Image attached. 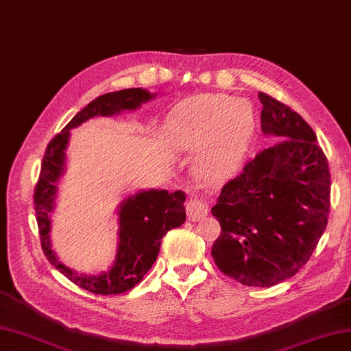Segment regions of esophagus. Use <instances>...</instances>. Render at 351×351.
Returning a JSON list of instances; mask_svg holds the SVG:
<instances>
[{
  "label": "esophagus",
  "mask_w": 351,
  "mask_h": 351,
  "mask_svg": "<svg viewBox=\"0 0 351 351\" xmlns=\"http://www.w3.org/2000/svg\"><path fill=\"white\" fill-rule=\"evenodd\" d=\"M185 210H187V217L191 221H197L204 219L205 215L210 213V206L202 199H190L187 205H185Z\"/></svg>",
  "instance_id": "obj_1"
}]
</instances>
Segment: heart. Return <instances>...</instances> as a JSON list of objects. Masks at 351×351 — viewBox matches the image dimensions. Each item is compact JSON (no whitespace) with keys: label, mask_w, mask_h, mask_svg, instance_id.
Here are the masks:
<instances>
[{"label":"heart","mask_w":351,"mask_h":351,"mask_svg":"<svg viewBox=\"0 0 351 351\" xmlns=\"http://www.w3.org/2000/svg\"><path fill=\"white\" fill-rule=\"evenodd\" d=\"M255 121L245 102L202 95L181 102L169 117L167 136L178 149H197L196 169L208 182L226 180L247 151Z\"/></svg>","instance_id":"heart-1"}]
</instances>
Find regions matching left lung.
<instances>
[{"mask_svg":"<svg viewBox=\"0 0 351 351\" xmlns=\"http://www.w3.org/2000/svg\"><path fill=\"white\" fill-rule=\"evenodd\" d=\"M261 130L276 143L223 185L211 213L221 226L214 263L247 287H273L308 263L327 226L330 171L314 130L259 92Z\"/></svg>","mask_w":351,"mask_h":351,"instance_id":"left-lung-1","label":"left lung"}]
</instances>
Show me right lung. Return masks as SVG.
Segmentation results:
<instances>
[{
  "mask_svg": "<svg viewBox=\"0 0 351 351\" xmlns=\"http://www.w3.org/2000/svg\"><path fill=\"white\" fill-rule=\"evenodd\" d=\"M143 88L106 93L86 106L49 141L42 160L39 181L34 189V210L45 256L58 271L88 293L110 295L132 289L151 270L160 253L162 237L185 221V193L178 190H143L125 199L119 206V244L113 267L98 276L78 274L58 261L51 249V213L56 206L57 182L64 171L66 147L72 128L95 116H113L125 110H136L152 99Z\"/></svg>",
  "mask_w": 351,
  "mask_h": 351,
  "instance_id": "obj_1",
  "label": "right lung"
}]
</instances>
